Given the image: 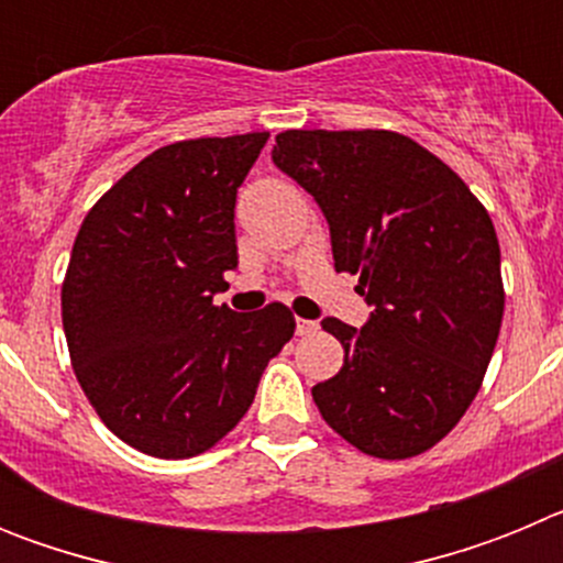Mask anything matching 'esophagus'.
<instances>
[{"label":"esophagus","instance_id":"esophagus-1","mask_svg":"<svg viewBox=\"0 0 563 563\" xmlns=\"http://www.w3.org/2000/svg\"><path fill=\"white\" fill-rule=\"evenodd\" d=\"M296 332L301 338H310V335H316V332H318V324H316V321H307V318H298Z\"/></svg>","mask_w":563,"mask_h":563}]
</instances>
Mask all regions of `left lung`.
Segmentation results:
<instances>
[{
	"label": "left lung",
	"instance_id": "8db88e82",
	"mask_svg": "<svg viewBox=\"0 0 563 563\" xmlns=\"http://www.w3.org/2000/svg\"><path fill=\"white\" fill-rule=\"evenodd\" d=\"M273 163L316 197L338 273L375 312L324 318L343 346L312 400L335 434L377 460L434 449L474 402L505 316L496 228L460 174L389 129H287Z\"/></svg>",
	"mask_w": 563,
	"mask_h": 563
}]
</instances>
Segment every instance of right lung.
Masks as SVG:
<instances>
[{
	"mask_svg": "<svg viewBox=\"0 0 563 563\" xmlns=\"http://www.w3.org/2000/svg\"><path fill=\"white\" fill-rule=\"evenodd\" d=\"M271 132L172 143L84 217L62 285L69 361L96 415L148 456L206 454L296 332L285 305H213L236 267V188Z\"/></svg>",
	"mask_w": 563,
	"mask_h": 563,
	"instance_id": "obj_1",
	"label": "right lung"
}]
</instances>
